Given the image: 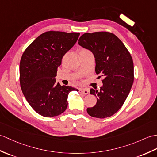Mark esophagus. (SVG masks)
I'll list each match as a JSON object with an SVG mask.
<instances>
[{
	"instance_id": "34e87169",
	"label": "esophagus",
	"mask_w": 157,
	"mask_h": 157,
	"mask_svg": "<svg viewBox=\"0 0 157 157\" xmlns=\"http://www.w3.org/2000/svg\"><path fill=\"white\" fill-rule=\"evenodd\" d=\"M79 93L84 94V95H87V94H89V90L86 88H82L79 90Z\"/></svg>"
}]
</instances>
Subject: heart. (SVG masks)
Instances as JSON below:
<instances>
[{
	"instance_id": "b5f03b06",
	"label": "heart",
	"mask_w": 157,
	"mask_h": 157,
	"mask_svg": "<svg viewBox=\"0 0 157 157\" xmlns=\"http://www.w3.org/2000/svg\"><path fill=\"white\" fill-rule=\"evenodd\" d=\"M82 50H86V49H82Z\"/></svg>"
}]
</instances>
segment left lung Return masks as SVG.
<instances>
[{"instance_id": "left-lung-1", "label": "left lung", "mask_w": 157, "mask_h": 157, "mask_svg": "<svg viewBox=\"0 0 157 157\" xmlns=\"http://www.w3.org/2000/svg\"><path fill=\"white\" fill-rule=\"evenodd\" d=\"M78 44L90 50L96 60V73L104 77L99 91L91 89L96 104L87 109L92 117L105 118L114 115L124 103L134 82V64L128 49L116 36L109 32L86 33Z\"/></svg>"}]
</instances>
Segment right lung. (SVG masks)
I'll list each match as a JSON object with an SVG mask.
<instances>
[{"label": "right lung", "mask_w": 157, "mask_h": 157, "mask_svg": "<svg viewBox=\"0 0 157 157\" xmlns=\"http://www.w3.org/2000/svg\"><path fill=\"white\" fill-rule=\"evenodd\" d=\"M79 33L47 31L25 49L19 65L23 95L33 110L44 117L62 114L67 107L69 93L78 90L56 83L61 59L77 42Z\"/></svg>", "instance_id": "obj_1"}]
</instances>
